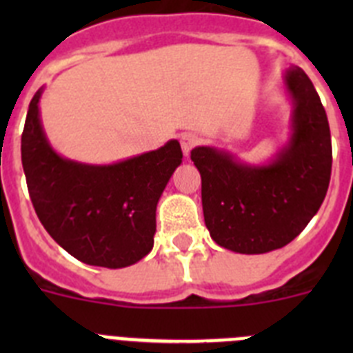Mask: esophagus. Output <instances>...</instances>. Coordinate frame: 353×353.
Segmentation results:
<instances>
[{
    "label": "esophagus",
    "instance_id": "1",
    "mask_svg": "<svg viewBox=\"0 0 353 353\" xmlns=\"http://www.w3.org/2000/svg\"><path fill=\"white\" fill-rule=\"evenodd\" d=\"M198 143H199V138L192 132L182 134V138H180V145H182V150H183V154H185V155L191 154V150L194 148Z\"/></svg>",
    "mask_w": 353,
    "mask_h": 353
}]
</instances>
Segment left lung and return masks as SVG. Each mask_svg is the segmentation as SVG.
Returning <instances> with one entry per match:
<instances>
[{"label":"left lung","mask_w":353,"mask_h":353,"mask_svg":"<svg viewBox=\"0 0 353 353\" xmlns=\"http://www.w3.org/2000/svg\"><path fill=\"white\" fill-rule=\"evenodd\" d=\"M285 84L293 102L292 138L270 164L249 166L212 146L191 152L201 174L205 224L215 244L263 254L290 244L327 194L332 145L325 109L305 72L290 67Z\"/></svg>","instance_id":"left-lung-1"}]
</instances>
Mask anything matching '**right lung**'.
I'll return each instance as SVG.
<instances>
[{
    "instance_id": "obj_1",
    "label": "right lung",
    "mask_w": 353,
    "mask_h": 353,
    "mask_svg": "<svg viewBox=\"0 0 353 353\" xmlns=\"http://www.w3.org/2000/svg\"><path fill=\"white\" fill-rule=\"evenodd\" d=\"M42 90L28 109L21 155L31 203L49 235L83 263L121 269L154 248L155 210L182 162L176 139L127 161L92 166L49 145L40 121Z\"/></svg>"
}]
</instances>
